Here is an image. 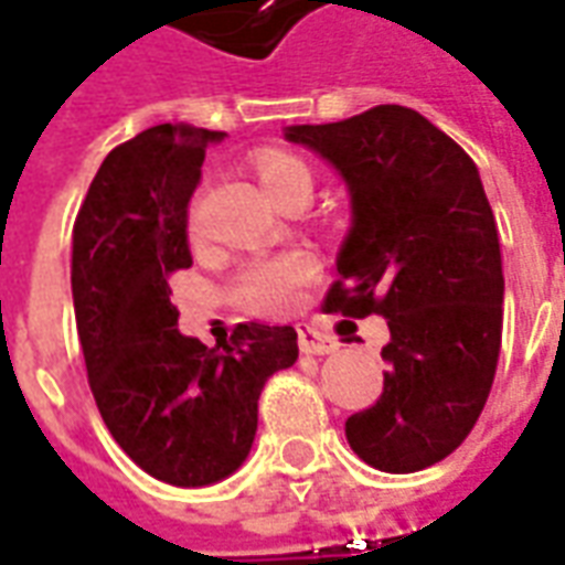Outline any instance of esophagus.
<instances>
[{
	"mask_svg": "<svg viewBox=\"0 0 565 565\" xmlns=\"http://www.w3.org/2000/svg\"><path fill=\"white\" fill-rule=\"evenodd\" d=\"M298 343H301V353L307 355H328L338 350V340L328 338V334H322V331H316V328H301V338H298Z\"/></svg>",
	"mask_w": 565,
	"mask_h": 565,
	"instance_id": "34e87169",
	"label": "esophagus"
}]
</instances>
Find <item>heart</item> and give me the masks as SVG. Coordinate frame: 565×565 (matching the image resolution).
<instances>
[{
	"instance_id": "heart-1",
	"label": "heart",
	"mask_w": 565,
	"mask_h": 565,
	"mask_svg": "<svg viewBox=\"0 0 565 565\" xmlns=\"http://www.w3.org/2000/svg\"><path fill=\"white\" fill-rule=\"evenodd\" d=\"M252 167L262 179V185L282 200L295 188H310L313 175L307 161L298 154L282 151V148H262L252 154ZM185 231L188 237L198 239L203 231V212H200V198H191L185 206ZM313 274V258L307 252H282L270 258H252L239 267L234 279V301L255 316H279L295 307L301 286Z\"/></svg>"
}]
</instances>
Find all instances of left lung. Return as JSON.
Listing matches in <instances>:
<instances>
[{"instance_id":"left-lung-1","label":"left lung","mask_w":565,"mask_h":565,"mask_svg":"<svg viewBox=\"0 0 565 565\" xmlns=\"http://www.w3.org/2000/svg\"><path fill=\"white\" fill-rule=\"evenodd\" d=\"M286 136L334 163L353 198L322 310L390 326L383 392L347 419V441L390 475L435 466L475 429L502 350L505 276L478 167L404 106Z\"/></svg>"}]
</instances>
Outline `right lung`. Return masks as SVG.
<instances>
[{
    "label": "right lung",
    "instance_id": "obj_1",
    "mask_svg": "<svg viewBox=\"0 0 565 565\" xmlns=\"http://www.w3.org/2000/svg\"><path fill=\"white\" fill-rule=\"evenodd\" d=\"M212 139L222 134L158 124L111 148L72 227L75 326L99 417L173 487L243 466L264 383L298 359L291 326L239 322L222 350L179 331L170 276L191 267L185 206Z\"/></svg>",
    "mask_w": 565,
    "mask_h": 565
}]
</instances>
